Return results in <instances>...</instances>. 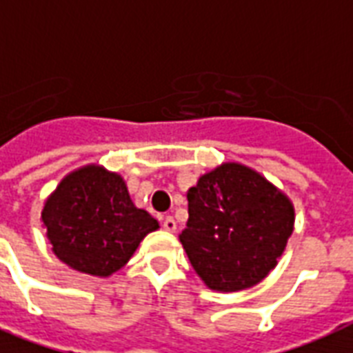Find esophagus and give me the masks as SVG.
Instances as JSON below:
<instances>
[{"instance_id": "34e87169", "label": "esophagus", "mask_w": 353, "mask_h": 353, "mask_svg": "<svg viewBox=\"0 0 353 353\" xmlns=\"http://www.w3.org/2000/svg\"><path fill=\"white\" fill-rule=\"evenodd\" d=\"M163 227H165V231H168V232H176L177 223H176V220H174V218H172V216H166L165 220H163Z\"/></svg>"}]
</instances>
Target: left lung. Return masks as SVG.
Returning a JSON list of instances; mask_svg holds the SVG:
<instances>
[{
	"label": "left lung",
	"mask_w": 353,
	"mask_h": 353,
	"mask_svg": "<svg viewBox=\"0 0 353 353\" xmlns=\"http://www.w3.org/2000/svg\"><path fill=\"white\" fill-rule=\"evenodd\" d=\"M187 198L188 221L179 241L205 285L231 293L262 282L293 232L291 199L240 163L203 174Z\"/></svg>",
	"instance_id": "left-lung-1"
}]
</instances>
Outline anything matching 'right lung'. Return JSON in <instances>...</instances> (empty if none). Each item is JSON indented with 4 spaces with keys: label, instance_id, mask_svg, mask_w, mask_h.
Returning a JSON list of instances; mask_svg holds the SVG:
<instances>
[{
    "label": "right lung",
    "instance_id": "1",
    "mask_svg": "<svg viewBox=\"0 0 353 353\" xmlns=\"http://www.w3.org/2000/svg\"><path fill=\"white\" fill-rule=\"evenodd\" d=\"M41 223L52 252L80 273L110 276L124 268L159 223L133 205L124 179L88 165L63 177L46 199Z\"/></svg>",
    "mask_w": 353,
    "mask_h": 353
}]
</instances>
